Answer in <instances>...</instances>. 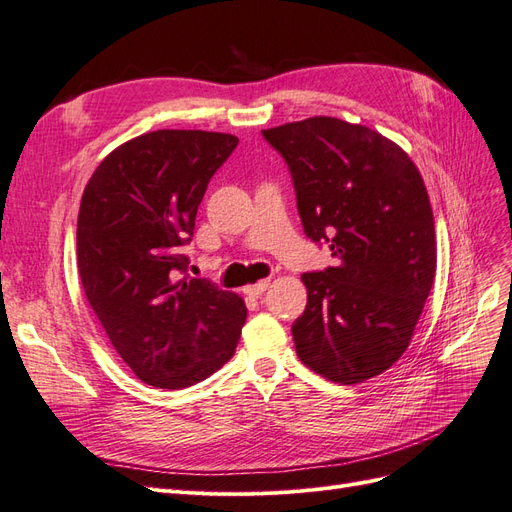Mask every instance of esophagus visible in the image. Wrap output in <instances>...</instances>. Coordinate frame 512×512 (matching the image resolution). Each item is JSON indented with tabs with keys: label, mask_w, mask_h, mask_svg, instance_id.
Here are the masks:
<instances>
[{
	"label": "esophagus",
	"mask_w": 512,
	"mask_h": 512,
	"mask_svg": "<svg viewBox=\"0 0 512 512\" xmlns=\"http://www.w3.org/2000/svg\"><path fill=\"white\" fill-rule=\"evenodd\" d=\"M268 285H270V281H259L255 285H248V287H244V294L246 296H253V298H259L268 289Z\"/></svg>",
	"instance_id": "34e87169"
}]
</instances>
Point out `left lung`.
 Segmentation results:
<instances>
[{"mask_svg": "<svg viewBox=\"0 0 512 512\" xmlns=\"http://www.w3.org/2000/svg\"><path fill=\"white\" fill-rule=\"evenodd\" d=\"M264 137L291 171L304 233L334 257L324 272L302 274L296 354L334 384L367 382L403 356L433 287L425 180L397 143L328 115Z\"/></svg>", "mask_w": 512, "mask_h": 512, "instance_id": "8db88e82", "label": "left lung"}]
</instances>
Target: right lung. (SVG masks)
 Masks as SVG:
<instances>
[{
    "instance_id": "add662e5",
    "label": "right lung",
    "mask_w": 512,
    "mask_h": 512,
    "mask_svg": "<svg viewBox=\"0 0 512 512\" xmlns=\"http://www.w3.org/2000/svg\"><path fill=\"white\" fill-rule=\"evenodd\" d=\"M236 145L227 133L154 130L115 148L83 191L81 285L115 352L148 386H193L236 352L244 300L184 274L180 253Z\"/></svg>"
}]
</instances>
